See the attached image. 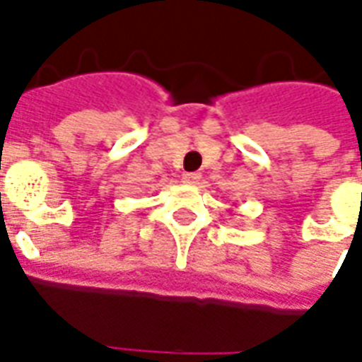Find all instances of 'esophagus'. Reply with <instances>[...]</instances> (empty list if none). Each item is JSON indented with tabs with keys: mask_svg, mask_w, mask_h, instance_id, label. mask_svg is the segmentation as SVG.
I'll return each instance as SVG.
<instances>
[{
	"mask_svg": "<svg viewBox=\"0 0 362 362\" xmlns=\"http://www.w3.org/2000/svg\"><path fill=\"white\" fill-rule=\"evenodd\" d=\"M199 178H202V174L199 173H184L182 174V182H184V184H197V182H199Z\"/></svg>",
	"mask_w": 362,
	"mask_h": 362,
	"instance_id": "1",
	"label": "esophagus"
}]
</instances>
